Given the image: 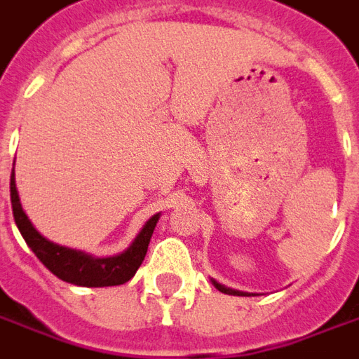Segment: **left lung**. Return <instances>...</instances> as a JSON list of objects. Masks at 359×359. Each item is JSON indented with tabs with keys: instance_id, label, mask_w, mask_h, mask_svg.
Instances as JSON below:
<instances>
[{
	"instance_id": "left-lung-1",
	"label": "left lung",
	"mask_w": 359,
	"mask_h": 359,
	"mask_svg": "<svg viewBox=\"0 0 359 359\" xmlns=\"http://www.w3.org/2000/svg\"><path fill=\"white\" fill-rule=\"evenodd\" d=\"M213 285H215V288H217V290H221V292H224V294H234V296H243V292H238V290H232V288H226V286L219 285L217 280H213ZM245 296H247V294H245Z\"/></svg>"
}]
</instances>
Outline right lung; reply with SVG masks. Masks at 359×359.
Listing matches in <instances>:
<instances>
[{"label": "right lung", "instance_id": "1", "mask_svg": "<svg viewBox=\"0 0 359 359\" xmlns=\"http://www.w3.org/2000/svg\"><path fill=\"white\" fill-rule=\"evenodd\" d=\"M11 204H13L16 226L20 230L22 238L26 240L29 249L35 252V257L55 277L79 286H116L123 285L130 277H135L136 269L140 268V264L144 262L155 224L159 221V213L149 219L146 226L140 230V234L136 236L133 245L118 257L93 258L90 255H84V252L74 251V249L55 245L39 234L22 210L20 198L16 193L15 170L11 172Z\"/></svg>", "mask_w": 359, "mask_h": 359}]
</instances>
